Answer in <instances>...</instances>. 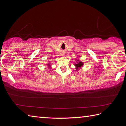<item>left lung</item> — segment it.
<instances>
[{
  "label": "left lung",
  "instance_id": "8db88e82",
  "mask_svg": "<svg viewBox=\"0 0 126 126\" xmlns=\"http://www.w3.org/2000/svg\"><path fill=\"white\" fill-rule=\"evenodd\" d=\"M76 67V69H78V68H80L81 66H82L83 65V63L82 62H79V63L76 64H75Z\"/></svg>",
  "mask_w": 126,
  "mask_h": 126
}]
</instances>
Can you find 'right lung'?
I'll use <instances>...</instances> for the list:
<instances>
[{"mask_svg":"<svg viewBox=\"0 0 126 126\" xmlns=\"http://www.w3.org/2000/svg\"><path fill=\"white\" fill-rule=\"evenodd\" d=\"M47 65H48V66H50V65L49 64H47Z\"/></svg>","mask_w":126,"mask_h":126,"instance_id":"add662e5","label":"right lung"}]
</instances>
